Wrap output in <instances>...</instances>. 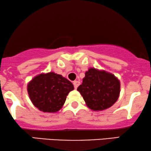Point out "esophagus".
Masks as SVG:
<instances>
[{
	"label": "esophagus",
	"mask_w": 151,
	"mask_h": 151,
	"mask_svg": "<svg viewBox=\"0 0 151 151\" xmlns=\"http://www.w3.org/2000/svg\"><path fill=\"white\" fill-rule=\"evenodd\" d=\"M73 84H74V88L77 89V87L79 86V84H80V82L79 81H74L73 82Z\"/></svg>",
	"instance_id": "34e87169"
}]
</instances>
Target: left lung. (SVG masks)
<instances>
[{
  "label": "left lung",
  "instance_id": "1",
  "mask_svg": "<svg viewBox=\"0 0 151 151\" xmlns=\"http://www.w3.org/2000/svg\"><path fill=\"white\" fill-rule=\"evenodd\" d=\"M120 89L119 80L113 74L93 68L86 72L82 84L77 88L88 107L93 111L111 107L117 101Z\"/></svg>",
  "mask_w": 151,
  "mask_h": 151
}]
</instances>
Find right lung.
<instances>
[{"label":"right lung","instance_id":"obj_1","mask_svg":"<svg viewBox=\"0 0 151 151\" xmlns=\"http://www.w3.org/2000/svg\"><path fill=\"white\" fill-rule=\"evenodd\" d=\"M74 86L60 74L49 72L36 76L28 83L29 98L35 107L43 112L54 113L63 106Z\"/></svg>","mask_w":151,"mask_h":151}]
</instances>
